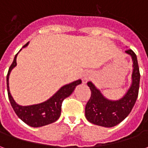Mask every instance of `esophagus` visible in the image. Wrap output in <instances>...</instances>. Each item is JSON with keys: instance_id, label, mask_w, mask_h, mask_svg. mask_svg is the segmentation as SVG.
I'll use <instances>...</instances> for the list:
<instances>
[{"instance_id": "34e87169", "label": "esophagus", "mask_w": 148, "mask_h": 148, "mask_svg": "<svg viewBox=\"0 0 148 148\" xmlns=\"http://www.w3.org/2000/svg\"><path fill=\"white\" fill-rule=\"evenodd\" d=\"M88 79V77H84V80H87Z\"/></svg>"}]
</instances>
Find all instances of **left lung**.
<instances>
[{"label":"left lung","mask_w":148,"mask_h":148,"mask_svg":"<svg viewBox=\"0 0 148 148\" xmlns=\"http://www.w3.org/2000/svg\"><path fill=\"white\" fill-rule=\"evenodd\" d=\"M125 52L130 55L133 61L132 84L125 96L119 101H112L105 98L92 82L87 85L90 87L91 96L86 106V117L88 121L103 127H113L124 121L130 113L136 101L140 88V74L136 55L128 49Z\"/></svg>","instance_id":"8db88e82"}]
</instances>
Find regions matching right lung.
Masks as SVG:
<instances>
[{
  "instance_id": "right-lung-1",
  "label": "right lung",
  "mask_w": 148,
  "mask_h": 148,
  "mask_svg": "<svg viewBox=\"0 0 148 148\" xmlns=\"http://www.w3.org/2000/svg\"><path fill=\"white\" fill-rule=\"evenodd\" d=\"M27 44L28 42H27L23 47H27ZM17 54L15 55L14 60L8 69V74H7V90H8V99L10 101L12 107L16 112V114L18 116V117L31 127H41L47 124H51L57 121L61 115L62 101H64L65 98L68 97L73 93L76 86L82 83V81H75L74 82H71L62 86L54 96L51 97L45 102L29 106H19L15 102L12 97L11 96V93L9 92V86H8L9 74L12 70L16 66Z\"/></svg>"
}]
</instances>
